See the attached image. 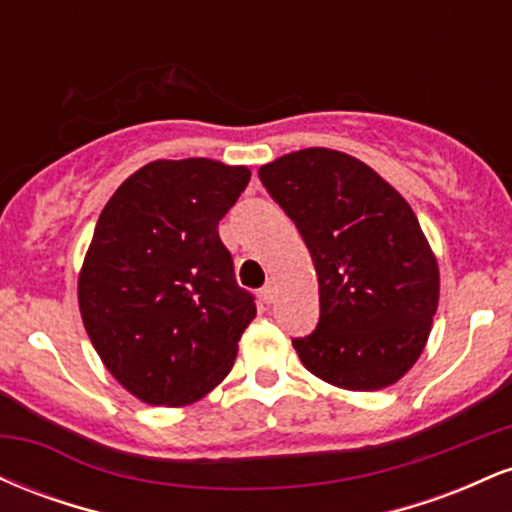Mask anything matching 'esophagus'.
I'll return each mask as SVG.
<instances>
[{"mask_svg": "<svg viewBox=\"0 0 512 512\" xmlns=\"http://www.w3.org/2000/svg\"><path fill=\"white\" fill-rule=\"evenodd\" d=\"M260 298L267 305H272L274 303V286L267 284V286H264V289H260Z\"/></svg>", "mask_w": 512, "mask_h": 512, "instance_id": "obj_1", "label": "esophagus"}]
</instances>
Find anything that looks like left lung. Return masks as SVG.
Returning a JSON list of instances; mask_svg holds the SVG:
<instances>
[{
    "instance_id": "1",
    "label": "left lung",
    "mask_w": 512,
    "mask_h": 512,
    "mask_svg": "<svg viewBox=\"0 0 512 512\" xmlns=\"http://www.w3.org/2000/svg\"><path fill=\"white\" fill-rule=\"evenodd\" d=\"M313 257L320 320L293 339L310 373L342 390L395 385L424 351L440 274L419 219L358 158L303 149L260 168Z\"/></svg>"
}]
</instances>
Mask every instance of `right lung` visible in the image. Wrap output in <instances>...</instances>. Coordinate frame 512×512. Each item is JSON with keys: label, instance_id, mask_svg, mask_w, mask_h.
<instances>
[{"label": "right lung", "instance_id": "1", "mask_svg": "<svg viewBox=\"0 0 512 512\" xmlns=\"http://www.w3.org/2000/svg\"><path fill=\"white\" fill-rule=\"evenodd\" d=\"M250 170L211 158L146 163L108 199L79 274L81 320L113 378L185 407L231 373L255 317L219 221Z\"/></svg>", "mask_w": 512, "mask_h": 512}]
</instances>
